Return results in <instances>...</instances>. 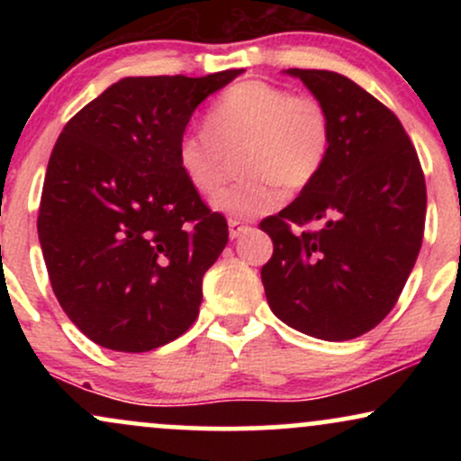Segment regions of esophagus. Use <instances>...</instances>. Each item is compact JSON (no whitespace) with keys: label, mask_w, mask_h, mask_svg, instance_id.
Segmentation results:
<instances>
[{"label":"esophagus","mask_w":461,"mask_h":461,"mask_svg":"<svg viewBox=\"0 0 461 461\" xmlns=\"http://www.w3.org/2000/svg\"><path fill=\"white\" fill-rule=\"evenodd\" d=\"M249 230H251V227H249V223H245V221L230 219V238H238V236L247 234Z\"/></svg>","instance_id":"1"}]
</instances>
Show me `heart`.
<instances>
[{"label": "heart", "mask_w": 461, "mask_h": 461, "mask_svg": "<svg viewBox=\"0 0 461 461\" xmlns=\"http://www.w3.org/2000/svg\"><path fill=\"white\" fill-rule=\"evenodd\" d=\"M333 145V121L314 95L247 79L219 95L205 113V131L177 140V167L201 194L223 182L238 153L240 182L221 188L212 208L234 219H256L277 208L284 190L297 194L321 176Z\"/></svg>", "instance_id": "b5f03b06"}]
</instances>
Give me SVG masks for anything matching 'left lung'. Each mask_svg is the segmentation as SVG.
Listing matches in <instances>:
<instances>
[{"instance_id": "1", "label": "left lung", "mask_w": 461, "mask_h": 461, "mask_svg": "<svg viewBox=\"0 0 461 461\" xmlns=\"http://www.w3.org/2000/svg\"><path fill=\"white\" fill-rule=\"evenodd\" d=\"M330 110L321 176L260 230L273 240L262 284L273 314L321 340H351L394 308L422 245L427 188L410 136L373 95L333 71L288 68ZM321 222V230L292 231Z\"/></svg>"}]
</instances>
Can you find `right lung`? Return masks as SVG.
<instances>
[{
    "label": "right lung",
    "instance_id": "right-lung-1",
    "mask_svg": "<svg viewBox=\"0 0 461 461\" xmlns=\"http://www.w3.org/2000/svg\"><path fill=\"white\" fill-rule=\"evenodd\" d=\"M240 73L123 77L60 131L36 227L58 303L99 347L145 353L197 319L230 231L184 179L177 140Z\"/></svg>",
    "mask_w": 461,
    "mask_h": 461
}]
</instances>
